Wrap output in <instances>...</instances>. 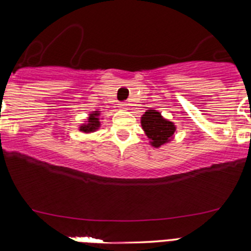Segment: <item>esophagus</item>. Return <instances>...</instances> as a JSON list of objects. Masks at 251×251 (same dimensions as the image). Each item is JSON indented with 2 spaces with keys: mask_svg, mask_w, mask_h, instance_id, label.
I'll use <instances>...</instances> for the list:
<instances>
[{
  "mask_svg": "<svg viewBox=\"0 0 251 251\" xmlns=\"http://www.w3.org/2000/svg\"><path fill=\"white\" fill-rule=\"evenodd\" d=\"M119 107H120V108H123V109H126V108H127V104H126L125 102H121L120 104H119Z\"/></svg>",
  "mask_w": 251,
  "mask_h": 251,
  "instance_id": "esophagus-1",
  "label": "esophagus"
}]
</instances>
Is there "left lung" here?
I'll list each match as a JSON object with an SVG mask.
<instances>
[{"mask_svg": "<svg viewBox=\"0 0 251 251\" xmlns=\"http://www.w3.org/2000/svg\"><path fill=\"white\" fill-rule=\"evenodd\" d=\"M142 127L151 142V146L160 147L173 138L176 127L171 121L165 120L159 111L148 110L141 119Z\"/></svg>", "mask_w": 251, "mask_h": 251, "instance_id": "8db88e82", "label": "left lung"}]
</instances>
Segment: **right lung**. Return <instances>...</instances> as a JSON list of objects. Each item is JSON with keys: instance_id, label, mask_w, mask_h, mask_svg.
I'll return each mask as SVG.
<instances>
[{"instance_id": "add662e5", "label": "right lung", "mask_w": 251, "mask_h": 251, "mask_svg": "<svg viewBox=\"0 0 251 251\" xmlns=\"http://www.w3.org/2000/svg\"><path fill=\"white\" fill-rule=\"evenodd\" d=\"M98 115H100V113H98V111H95V113L90 114V118H88V124L81 126L80 130L83 131V132H91V131L97 130L100 125Z\"/></svg>"}]
</instances>
